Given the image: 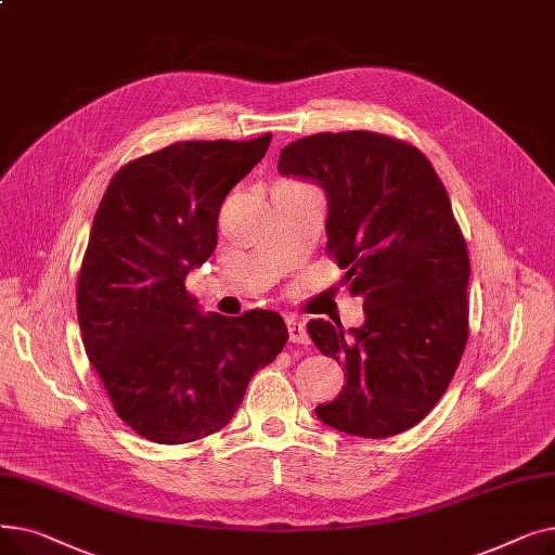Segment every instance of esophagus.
Listing matches in <instances>:
<instances>
[{"mask_svg":"<svg viewBox=\"0 0 555 555\" xmlns=\"http://www.w3.org/2000/svg\"><path fill=\"white\" fill-rule=\"evenodd\" d=\"M287 333H289V341L310 344V337L306 333V324L297 317H287Z\"/></svg>","mask_w":555,"mask_h":555,"instance_id":"34e87169","label":"esophagus"}]
</instances>
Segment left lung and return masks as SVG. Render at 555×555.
<instances>
[{
	"label": "left lung",
	"mask_w": 555,
	"mask_h": 555,
	"mask_svg": "<svg viewBox=\"0 0 555 555\" xmlns=\"http://www.w3.org/2000/svg\"><path fill=\"white\" fill-rule=\"evenodd\" d=\"M279 172L324 186L328 256L364 299L360 328L308 322L314 346L346 371L317 418L364 439L414 427L446 393L468 341L470 258L443 182L416 145L369 130L287 143Z\"/></svg>",
	"instance_id": "1"
}]
</instances>
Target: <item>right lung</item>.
<instances>
[{
	"instance_id": "obj_1",
	"label": "right lung",
	"mask_w": 555,
	"mask_h": 555,
	"mask_svg": "<svg viewBox=\"0 0 555 555\" xmlns=\"http://www.w3.org/2000/svg\"><path fill=\"white\" fill-rule=\"evenodd\" d=\"M270 141L166 145L116 170L99 204L76 285L80 335L116 416L153 443L222 429L287 341L279 312L202 314L184 285L216 249L227 193Z\"/></svg>"
}]
</instances>
